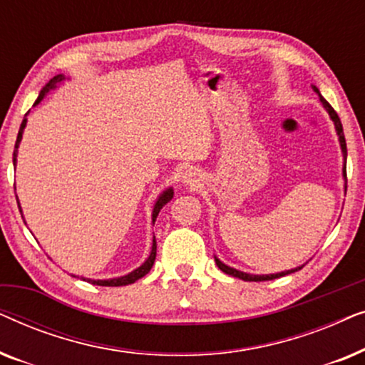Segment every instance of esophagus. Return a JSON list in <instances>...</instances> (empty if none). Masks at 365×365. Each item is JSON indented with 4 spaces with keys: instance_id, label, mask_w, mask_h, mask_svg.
I'll return each mask as SVG.
<instances>
[{
    "instance_id": "34e87169",
    "label": "esophagus",
    "mask_w": 365,
    "mask_h": 365,
    "mask_svg": "<svg viewBox=\"0 0 365 365\" xmlns=\"http://www.w3.org/2000/svg\"><path fill=\"white\" fill-rule=\"evenodd\" d=\"M182 181L187 186H197L199 181H201V174H199L196 169H187L186 173L182 174Z\"/></svg>"
}]
</instances>
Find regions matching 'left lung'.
I'll use <instances>...</instances> for the list:
<instances>
[{
  "label": "left lung",
  "mask_w": 365,
  "mask_h": 365,
  "mask_svg": "<svg viewBox=\"0 0 365 365\" xmlns=\"http://www.w3.org/2000/svg\"><path fill=\"white\" fill-rule=\"evenodd\" d=\"M314 88V91H316L317 94H319V98H321V103H322V106L326 108V111L329 113V116H331V119L334 121V126H336V131H337V136H339V143H341V149H342V156H344V168H342V176H344V179H346V184H347V174H346V163H347V146H346V138H344V129H342V123H341V119H339V116H337V113L334 111V108L331 106V104H329L326 99H324L322 96H321V93H319V89L316 88V86H312ZM346 189H347V186H346ZM216 259V264H217V267L221 269L222 272H226V274H229V276H232V277H239V279H242V281H249V282H259V281H272V279H277V277H282V276H287V274H291V272H296V271H299V269H302V266L301 267H296V269H291V271H282V272H277V274H266V276H261V274H247V272H242V271H237V269H234V267H229V266H226V264L224 262H221L219 261L217 257H214Z\"/></svg>",
  "instance_id": "obj_1"
}]
</instances>
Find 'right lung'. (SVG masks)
<instances>
[{
  "mask_svg": "<svg viewBox=\"0 0 365 365\" xmlns=\"http://www.w3.org/2000/svg\"><path fill=\"white\" fill-rule=\"evenodd\" d=\"M64 79H66V76H64V74H58V76H54L53 79H49V83L41 89V93H39L38 99H36V101H34V106L41 103L43 98L46 96V94H48L49 91H53V89L56 88L59 83H63ZM28 113H29V111H28ZM28 113L24 114V119H23L21 126H19V131H18L16 144H14V153H13V164H14V166H16L18 148H19V143H21L23 131H24V128H26V121H28L26 116H28ZM173 196H174L173 187H168L166 191H163L161 194H159L158 201H156V204H154V209H153V224L156 222V217H158L159 211H161V209H163L164 206H166V204H168L169 201H171ZM18 207H19V212H21V216H23V211H21V206H19V202H18ZM154 259H156V237H153V247H151V254H149V257L146 259V261H144V264H141V266H139L138 269H134L133 272L126 274V276L114 277V279H98V281H94V279H88V277H81V279H83V281H88V282H91V284H96V286H108V287L128 286V284L136 282L138 279L144 277L149 271H151V267H153V264H154ZM74 277H76V276H74Z\"/></svg>",
  "mask_w": 365,
  "mask_h": 365,
  "instance_id": "right-lung-1",
  "label": "right lung"
}]
</instances>
